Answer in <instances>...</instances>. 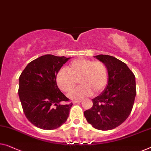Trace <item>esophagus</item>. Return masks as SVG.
I'll use <instances>...</instances> for the list:
<instances>
[{
  "label": "esophagus",
  "instance_id": "esophagus-1",
  "mask_svg": "<svg viewBox=\"0 0 151 151\" xmlns=\"http://www.w3.org/2000/svg\"><path fill=\"white\" fill-rule=\"evenodd\" d=\"M82 102L81 100H78V101H74L73 104H77V103H80V102Z\"/></svg>",
  "mask_w": 151,
  "mask_h": 151
}]
</instances>
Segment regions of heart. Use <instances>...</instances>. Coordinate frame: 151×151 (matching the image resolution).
Here are the masks:
<instances>
[{
  "label": "heart",
  "mask_w": 151,
  "mask_h": 151,
  "mask_svg": "<svg viewBox=\"0 0 151 151\" xmlns=\"http://www.w3.org/2000/svg\"><path fill=\"white\" fill-rule=\"evenodd\" d=\"M76 81H79L81 85L68 93L71 100H81L91 96L93 92L100 93L107 85L108 69L102 62L80 58L73 60L67 69H60L56 76L58 87L64 92L73 89Z\"/></svg>",
  "instance_id": "heart-1"
}]
</instances>
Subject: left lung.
<instances>
[{"label":"left lung","mask_w":151,"mask_h":151,"mask_svg":"<svg viewBox=\"0 0 151 151\" xmlns=\"http://www.w3.org/2000/svg\"><path fill=\"white\" fill-rule=\"evenodd\" d=\"M94 58L106 65L109 81L104 91L92 99L93 106L84 115L96 129L111 130L122 124L131 113L136 95V79L126 64L113 56Z\"/></svg>","instance_id":"left-lung-1"}]
</instances>
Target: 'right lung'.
Returning a JSON list of instances; mask_svg holds the SVG:
<instances>
[{"label": "right lung", "mask_w": 151, "mask_h": 151, "mask_svg": "<svg viewBox=\"0 0 151 151\" xmlns=\"http://www.w3.org/2000/svg\"><path fill=\"white\" fill-rule=\"evenodd\" d=\"M70 58L50 54L27 65L19 78L18 94L24 114L31 123L42 129H57L66 122L73 103L62 93L56 76Z\"/></svg>", "instance_id": "obj_1"}]
</instances>
